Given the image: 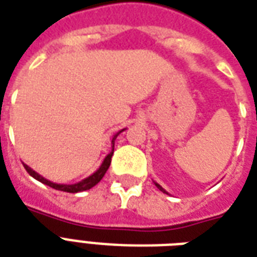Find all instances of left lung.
<instances>
[{
  "instance_id": "left-lung-1",
  "label": "left lung",
  "mask_w": 257,
  "mask_h": 257,
  "mask_svg": "<svg viewBox=\"0 0 257 257\" xmlns=\"http://www.w3.org/2000/svg\"><path fill=\"white\" fill-rule=\"evenodd\" d=\"M154 185H156V186H157V188H158V189H160V190H161V192H164V193H166V194H169V193H168V192H166V190H165V189H164V188H162V186H161V185H160V184H157V182H156V181H154Z\"/></svg>"
}]
</instances>
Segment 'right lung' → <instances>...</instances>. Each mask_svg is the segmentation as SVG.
<instances>
[{
  "mask_svg": "<svg viewBox=\"0 0 257 257\" xmlns=\"http://www.w3.org/2000/svg\"><path fill=\"white\" fill-rule=\"evenodd\" d=\"M126 128H123V130H120L119 133H116V134L112 137V139H111V145H112V149H111V151L108 153L106 156V158H104V161L101 162L100 168L97 169L96 172L93 173V174H91L89 177H87V178H84V180L79 181V182H76V184H71V185H65V184H56V182H52V181L47 180V178H44L43 176H40L39 173L35 172L33 169H31L28 165L24 164V168H25V170H27L29 174H31L35 180L40 181L41 184H45L48 185V186H51V188L56 189V190H61V192H67V193H79V192H84V190H88V189L93 188L95 185L99 182V181L104 177V174H106V172L108 170V168H110V164H111V157H112V154H114V145H115V139H116V137H118L122 131H124Z\"/></svg>",
  "mask_w": 257,
  "mask_h": 257,
  "instance_id": "add662e5",
  "label": "right lung"
}]
</instances>
